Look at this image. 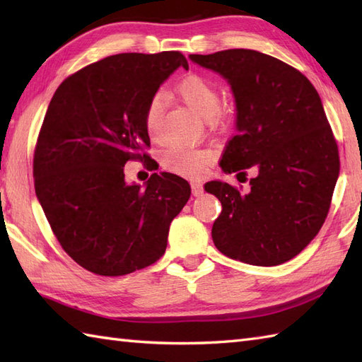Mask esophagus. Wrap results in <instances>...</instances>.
I'll list each match as a JSON object with an SVG mask.
<instances>
[{
	"mask_svg": "<svg viewBox=\"0 0 362 362\" xmlns=\"http://www.w3.org/2000/svg\"><path fill=\"white\" fill-rule=\"evenodd\" d=\"M191 189H193V194H194L196 197L204 194V188H202V185H201V183H199V182H193V183H191Z\"/></svg>",
	"mask_w": 362,
	"mask_h": 362,
	"instance_id": "esophagus-1",
	"label": "esophagus"
}]
</instances>
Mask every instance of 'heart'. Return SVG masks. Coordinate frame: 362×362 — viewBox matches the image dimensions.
I'll return each mask as SVG.
<instances>
[{
	"instance_id": "1",
	"label": "heart",
	"mask_w": 362,
	"mask_h": 362,
	"mask_svg": "<svg viewBox=\"0 0 362 362\" xmlns=\"http://www.w3.org/2000/svg\"><path fill=\"white\" fill-rule=\"evenodd\" d=\"M177 95L191 110L204 119H213L219 112V90L210 79L201 74H189L183 78L177 86ZM161 115H163V99L161 96H153L144 113V127L151 138H157L160 135ZM209 160V151L174 144L163 153L161 165L169 173L191 177L201 173Z\"/></svg>"
}]
</instances>
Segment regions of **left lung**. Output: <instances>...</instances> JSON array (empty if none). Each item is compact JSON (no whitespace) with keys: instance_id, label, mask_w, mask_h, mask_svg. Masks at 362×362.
<instances>
[{"instance_id":"1","label":"left lung","mask_w":362,"mask_h":362,"mask_svg":"<svg viewBox=\"0 0 362 362\" xmlns=\"http://www.w3.org/2000/svg\"><path fill=\"white\" fill-rule=\"evenodd\" d=\"M189 59L222 76L235 98L236 134L221 169L238 173L249 189L205 183L222 205L211 228L224 255L253 266H279L319 233L339 177V153L320 96L305 76L253 49H227ZM243 180V182H244Z\"/></svg>"}]
</instances>
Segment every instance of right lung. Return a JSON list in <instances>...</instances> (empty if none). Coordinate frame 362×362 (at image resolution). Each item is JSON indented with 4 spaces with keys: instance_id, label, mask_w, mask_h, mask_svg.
<instances>
[{
    "instance_id": "1",
    "label": "right lung",
    "mask_w": 362,
    "mask_h": 362,
    "mask_svg": "<svg viewBox=\"0 0 362 362\" xmlns=\"http://www.w3.org/2000/svg\"><path fill=\"white\" fill-rule=\"evenodd\" d=\"M183 54L124 52L66 78L46 110L34 152L35 194L64 250L87 271L118 276L163 255L189 183L153 173L127 183L124 165L151 163L144 113Z\"/></svg>"
}]
</instances>
